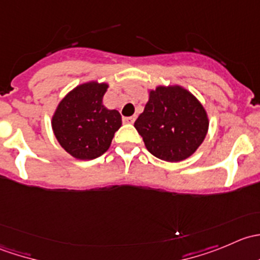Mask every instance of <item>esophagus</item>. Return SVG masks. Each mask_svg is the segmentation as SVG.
Masks as SVG:
<instances>
[{"instance_id":"34e87169","label":"esophagus","mask_w":260,"mask_h":260,"mask_svg":"<svg viewBox=\"0 0 260 260\" xmlns=\"http://www.w3.org/2000/svg\"><path fill=\"white\" fill-rule=\"evenodd\" d=\"M136 120L135 117H124L123 118V122L124 123H133Z\"/></svg>"}]
</instances>
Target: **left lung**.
<instances>
[{"label": "left lung", "instance_id": "left-lung-1", "mask_svg": "<svg viewBox=\"0 0 260 260\" xmlns=\"http://www.w3.org/2000/svg\"><path fill=\"white\" fill-rule=\"evenodd\" d=\"M146 148L157 158L179 162L200 147L209 129L203 104L180 85L149 90L145 111L135 122Z\"/></svg>", "mask_w": 260, "mask_h": 260}]
</instances>
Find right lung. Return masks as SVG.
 I'll use <instances>...</instances> for the list:
<instances>
[{
	"instance_id": "1",
	"label": "right lung",
	"mask_w": 260,
	"mask_h": 260,
	"mask_svg": "<svg viewBox=\"0 0 260 260\" xmlns=\"http://www.w3.org/2000/svg\"><path fill=\"white\" fill-rule=\"evenodd\" d=\"M107 83L88 81L78 85L57 104L51 119L57 142L78 159L102 156L122 125L115 109L103 106Z\"/></svg>"
}]
</instances>
